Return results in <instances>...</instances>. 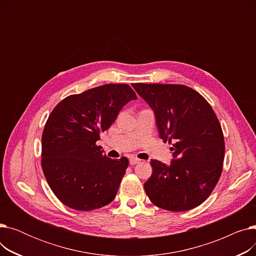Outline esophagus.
<instances>
[{
    "label": "esophagus",
    "mask_w": 256,
    "mask_h": 256,
    "mask_svg": "<svg viewBox=\"0 0 256 256\" xmlns=\"http://www.w3.org/2000/svg\"><path fill=\"white\" fill-rule=\"evenodd\" d=\"M141 162V160L138 158H135V156H132L130 158V165H136V164H139Z\"/></svg>",
    "instance_id": "34e87169"
}]
</instances>
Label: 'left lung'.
<instances>
[{
    "label": "left lung",
    "mask_w": 256,
    "mask_h": 256,
    "mask_svg": "<svg viewBox=\"0 0 256 256\" xmlns=\"http://www.w3.org/2000/svg\"><path fill=\"white\" fill-rule=\"evenodd\" d=\"M154 110L160 138L172 143L171 164L152 160V174L144 184L152 202L170 212L200 206L218 184L225 143L221 124L206 100L176 84H132Z\"/></svg>",
    "instance_id": "8db88e82"
}]
</instances>
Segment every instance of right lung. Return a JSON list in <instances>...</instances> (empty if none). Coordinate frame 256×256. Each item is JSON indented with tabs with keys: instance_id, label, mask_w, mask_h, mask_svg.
I'll return each instance as SVG.
<instances>
[{
	"instance_id": "obj_1",
	"label": "right lung",
	"mask_w": 256,
	"mask_h": 256,
	"mask_svg": "<svg viewBox=\"0 0 256 256\" xmlns=\"http://www.w3.org/2000/svg\"><path fill=\"white\" fill-rule=\"evenodd\" d=\"M136 93L128 84H106L62 100L50 114L42 138V167L63 204L92 210L114 200L128 166L96 145Z\"/></svg>"
}]
</instances>
